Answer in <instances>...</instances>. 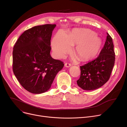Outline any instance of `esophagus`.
Returning a JSON list of instances; mask_svg holds the SVG:
<instances>
[{
  "instance_id": "esophagus-1",
  "label": "esophagus",
  "mask_w": 127,
  "mask_h": 127,
  "mask_svg": "<svg viewBox=\"0 0 127 127\" xmlns=\"http://www.w3.org/2000/svg\"><path fill=\"white\" fill-rule=\"evenodd\" d=\"M65 66L66 67H69L71 66V64L68 63H65Z\"/></svg>"
}]
</instances>
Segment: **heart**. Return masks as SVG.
<instances>
[{
  "label": "heart",
  "instance_id": "obj_1",
  "mask_svg": "<svg viewBox=\"0 0 127 127\" xmlns=\"http://www.w3.org/2000/svg\"><path fill=\"white\" fill-rule=\"evenodd\" d=\"M101 39L95 32L89 30H75L66 36L60 32L52 41L54 54L58 58H62L68 53L71 46H76L74 53L80 60L86 61L94 58L101 47Z\"/></svg>",
  "mask_w": 127,
  "mask_h": 127
}]
</instances>
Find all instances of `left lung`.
I'll use <instances>...</instances> for the list:
<instances>
[{"label": "left lung", "instance_id": "8db88e82", "mask_svg": "<svg viewBox=\"0 0 127 127\" xmlns=\"http://www.w3.org/2000/svg\"><path fill=\"white\" fill-rule=\"evenodd\" d=\"M100 54L94 60L80 66L81 73L77 85L83 90L100 88L109 80L115 61L113 39L108 33Z\"/></svg>", "mask_w": 127, "mask_h": 127}]
</instances>
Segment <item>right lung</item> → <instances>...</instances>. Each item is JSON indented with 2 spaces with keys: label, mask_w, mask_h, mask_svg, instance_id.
Wrapping results in <instances>:
<instances>
[{
  "label": "right lung",
  "mask_w": 127,
  "mask_h": 127,
  "mask_svg": "<svg viewBox=\"0 0 127 127\" xmlns=\"http://www.w3.org/2000/svg\"><path fill=\"white\" fill-rule=\"evenodd\" d=\"M56 24L36 26L25 31L16 41L13 50L12 69L25 90L34 94L50 89L64 64L50 56L51 38Z\"/></svg>",
  "instance_id": "1"
}]
</instances>
